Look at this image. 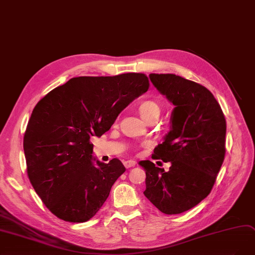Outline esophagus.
Returning <instances> with one entry per match:
<instances>
[{
    "label": "esophagus",
    "mask_w": 255,
    "mask_h": 255,
    "mask_svg": "<svg viewBox=\"0 0 255 255\" xmlns=\"http://www.w3.org/2000/svg\"><path fill=\"white\" fill-rule=\"evenodd\" d=\"M124 166H125L127 169H129V168H131V167H134V166H135V162H134V161H126V162H124Z\"/></svg>",
    "instance_id": "obj_1"
}]
</instances>
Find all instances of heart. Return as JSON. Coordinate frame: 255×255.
<instances>
[{"label": "heart", "mask_w": 255, "mask_h": 255, "mask_svg": "<svg viewBox=\"0 0 255 255\" xmlns=\"http://www.w3.org/2000/svg\"><path fill=\"white\" fill-rule=\"evenodd\" d=\"M159 111L161 109H159L158 104L154 101H144L138 106L139 115L145 121H148L154 115H159Z\"/></svg>", "instance_id": "b5f03b06"}]
</instances>
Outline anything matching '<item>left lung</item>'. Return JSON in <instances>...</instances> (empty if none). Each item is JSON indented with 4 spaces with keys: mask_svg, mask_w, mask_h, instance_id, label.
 I'll return each mask as SVG.
<instances>
[{
    "mask_svg": "<svg viewBox=\"0 0 255 255\" xmlns=\"http://www.w3.org/2000/svg\"><path fill=\"white\" fill-rule=\"evenodd\" d=\"M154 87L174 105L171 130L152 158L170 162L169 171L150 161L145 196L165 214L193 208L211 192L226 153V120L213 94L201 84L171 73H150Z\"/></svg>",
    "mask_w": 255,
    "mask_h": 255,
    "instance_id": "obj_1",
    "label": "left lung"
}]
</instances>
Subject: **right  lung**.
<instances>
[{
  "label": "right lung",
  "mask_w": 255,
  "mask_h": 255,
  "mask_svg": "<svg viewBox=\"0 0 255 255\" xmlns=\"http://www.w3.org/2000/svg\"><path fill=\"white\" fill-rule=\"evenodd\" d=\"M148 88L144 73L79 77L36 104L24 134L27 174L59 219L87 222L105 203L126 169L119 158L96 161L90 137L108 131L121 111Z\"/></svg>",
  "instance_id": "1"
}]
</instances>
